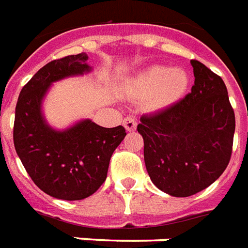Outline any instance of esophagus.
<instances>
[{
  "mask_svg": "<svg viewBox=\"0 0 248 248\" xmlns=\"http://www.w3.org/2000/svg\"><path fill=\"white\" fill-rule=\"evenodd\" d=\"M124 126L127 131H134L137 129V119L133 115H129L124 119Z\"/></svg>",
  "mask_w": 248,
  "mask_h": 248,
  "instance_id": "1",
  "label": "esophagus"
}]
</instances>
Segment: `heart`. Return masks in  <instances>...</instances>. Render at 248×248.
<instances>
[{
    "label": "heart",
    "mask_w": 248,
    "mask_h": 248,
    "mask_svg": "<svg viewBox=\"0 0 248 248\" xmlns=\"http://www.w3.org/2000/svg\"><path fill=\"white\" fill-rule=\"evenodd\" d=\"M188 85L189 78L183 69L152 65L137 75L133 91L139 96H151L150 106L154 109H164L180 100Z\"/></svg>",
    "instance_id": "obj_1"
}]
</instances>
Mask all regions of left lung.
I'll use <instances>...</instances> for the list:
<instances>
[{"mask_svg":"<svg viewBox=\"0 0 248 248\" xmlns=\"http://www.w3.org/2000/svg\"><path fill=\"white\" fill-rule=\"evenodd\" d=\"M192 92L175 105L140 117L144 164L157 188L188 197L212 185L230 161L235 115L225 82L197 60Z\"/></svg>","mask_w":248,"mask_h":248,"instance_id":"8db88e82","label":"left lung"}]
</instances>
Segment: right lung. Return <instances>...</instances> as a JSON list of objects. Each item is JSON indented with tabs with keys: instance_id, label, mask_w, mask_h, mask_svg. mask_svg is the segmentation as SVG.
<instances>
[{
	"instance_id": "obj_1",
	"label": "right lung",
	"mask_w": 248,
	"mask_h": 248,
	"mask_svg": "<svg viewBox=\"0 0 248 248\" xmlns=\"http://www.w3.org/2000/svg\"><path fill=\"white\" fill-rule=\"evenodd\" d=\"M87 60L81 52L46 64L22 88L16 106V155L39 189L67 201L87 199L104 184L110 157L126 137L124 126L108 129L87 118L56 130L45 118L52 84L92 72Z\"/></svg>"
}]
</instances>
